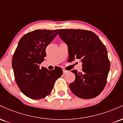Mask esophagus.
I'll use <instances>...</instances> for the list:
<instances>
[{"instance_id": "34e87169", "label": "esophagus", "mask_w": 123, "mask_h": 123, "mask_svg": "<svg viewBox=\"0 0 123 123\" xmlns=\"http://www.w3.org/2000/svg\"><path fill=\"white\" fill-rule=\"evenodd\" d=\"M68 72H69V71H67V70L63 69V74H66V73H67Z\"/></svg>"}]
</instances>
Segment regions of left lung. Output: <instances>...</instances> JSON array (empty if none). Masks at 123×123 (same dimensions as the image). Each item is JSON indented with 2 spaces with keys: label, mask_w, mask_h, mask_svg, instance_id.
<instances>
[{
  "label": "left lung",
  "mask_w": 123,
  "mask_h": 123,
  "mask_svg": "<svg viewBox=\"0 0 123 123\" xmlns=\"http://www.w3.org/2000/svg\"><path fill=\"white\" fill-rule=\"evenodd\" d=\"M61 39L68 47L69 59H80L82 72L72 70L76 78L69 88L79 98L97 97L105 88L110 70L105 46L92 32L81 29H59Z\"/></svg>",
  "instance_id": "left-lung-1"
}]
</instances>
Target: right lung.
Wrapping results in <instances>:
<instances>
[{
    "instance_id": "obj_1",
    "label": "right lung",
    "mask_w": 123,
    "mask_h": 123,
    "mask_svg": "<svg viewBox=\"0 0 123 123\" xmlns=\"http://www.w3.org/2000/svg\"><path fill=\"white\" fill-rule=\"evenodd\" d=\"M57 31L38 29L26 33L19 41L12 57L17 84L25 95L33 99L50 94L55 81L62 74L61 68L49 70L39 66L46 56V47L56 37Z\"/></svg>"
}]
</instances>
